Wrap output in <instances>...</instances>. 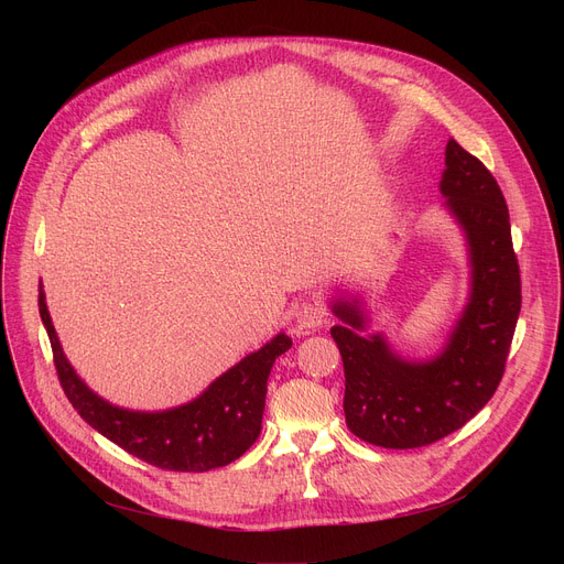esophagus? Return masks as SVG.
<instances>
[{"label":"esophagus","mask_w":564,"mask_h":564,"mask_svg":"<svg viewBox=\"0 0 564 564\" xmlns=\"http://www.w3.org/2000/svg\"><path fill=\"white\" fill-rule=\"evenodd\" d=\"M294 322H297L300 334H311L327 322V308H324L319 302H304L297 306V311H294Z\"/></svg>","instance_id":"1"}]
</instances>
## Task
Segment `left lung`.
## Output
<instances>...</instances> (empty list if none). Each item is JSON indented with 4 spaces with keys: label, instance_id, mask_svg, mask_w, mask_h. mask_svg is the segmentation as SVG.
<instances>
[{
    "label": "left lung",
    "instance_id": "8db88e82",
    "mask_svg": "<svg viewBox=\"0 0 564 564\" xmlns=\"http://www.w3.org/2000/svg\"><path fill=\"white\" fill-rule=\"evenodd\" d=\"M443 207L464 235L468 297L443 347L430 359H406L381 332L359 294L336 290L340 319L332 336L345 368V421L372 446L406 451L466 425L496 393L521 311L519 262L510 213L487 166L448 139Z\"/></svg>",
    "mask_w": 564,
    "mask_h": 564
}]
</instances>
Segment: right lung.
<instances>
[{
    "label": "right lung",
    "instance_id": "right-lung-1",
    "mask_svg": "<svg viewBox=\"0 0 564 564\" xmlns=\"http://www.w3.org/2000/svg\"><path fill=\"white\" fill-rule=\"evenodd\" d=\"M39 311L54 351L58 381L79 416L130 455L166 470L203 473L242 457L260 434L274 361L292 347L281 332L219 375L198 398L164 411L116 406L84 383L66 359L39 283Z\"/></svg>",
    "mask_w": 564,
    "mask_h": 564
}]
</instances>
